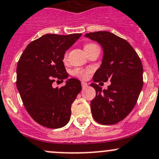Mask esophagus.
I'll use <instances>...</instances> for the list:
<instances>
[{
	"label": "esophagus",
	"mask_w": 159,
	"mask_h": 159,
	"mask_svg": "<svg viewBox=\"0 0 159 159\" xmlns=\"http://www.w3.org/2000/svg\"><path fill=\"white\" fill-rule=\"evenodd\" d=\"M81 86H82L83 89H86L88 87V84L86 82H84V81H82L81 82Z\"/></svg>",
	"instance_id": "34e87169"
}]
</instances>
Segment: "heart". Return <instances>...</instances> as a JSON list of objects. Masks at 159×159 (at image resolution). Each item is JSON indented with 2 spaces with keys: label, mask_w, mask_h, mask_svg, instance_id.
Returning <instances> with one entry per match:
<instances>
[{
  "label": "heart",
  "mask_w": 159,
  "mask_h": 159,
  "mask_svg": "<svg viewBox=\"0 0 159 159\" xmlns=\"http://www.w3.org/2000/svg\"><path fill=\"white\" fill-rule=\"evenodd\" d=\"M94 44H88L84 45V50H87L88 48H89L91 46H93ZM66 59H67V52H66L63 56V60L66 61ZM91 69H83V68H77V69L74 70H73V75H75V76L78 77L79 78L81 79H86L88 78L89 75L91 73Z\"/></svg>",
  "instance_id": "1"
}]
</instances>
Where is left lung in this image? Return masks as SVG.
Here are the masks:
<instances>
[{
    "label": "left lung",
    "instance_id": "8db88e82",
    "mask_svg": "<svg viewBox=\"0 0 159 159\" xmlns=\"http://www.w3.org/2000/svg\"><path fill=\"white\" fill-rule=\"evenodd\" d=\"M84 37L102 46L103 57L100 67L90 84L96 90L91 101L95 121L102 125H114L124 119L136 105L143 88V65L129 43L107 31L85 34ZM111 83L103 90L98 82Z\"/></svg>",
    "mask_w": 159,
    "mask_h": 159
}]
</instances>
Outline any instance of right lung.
<instances>
[{"mask_svg": "<svg viewBox=\"0 0 159 159\" xmlns=\"http://www.w3.org/2000/svg\"><path fill=\"white\" fill-rule=\"evenodd\" d=\"M81 36L44 34L30 43L19 58L16 86L29 115L43 126L58 129L69 122L71 104L81 92V82L70 78L59 89L53 88L52 83L69 77L63 56Z\"/></svg>", "mask_w": 159, "mask_h": 159, "instance_id": "obj_1", "label": "right lung"}]
</instances>
